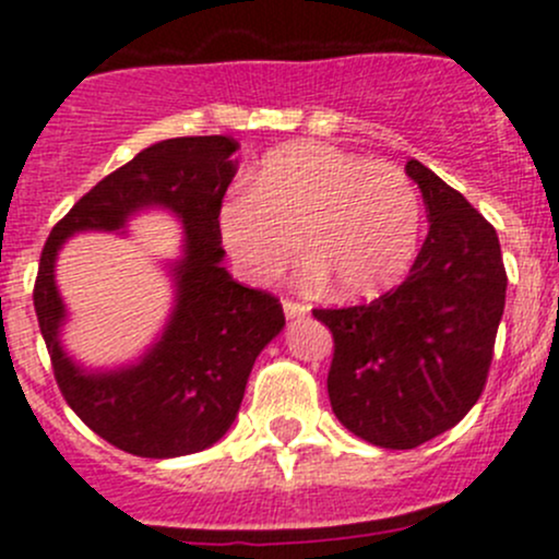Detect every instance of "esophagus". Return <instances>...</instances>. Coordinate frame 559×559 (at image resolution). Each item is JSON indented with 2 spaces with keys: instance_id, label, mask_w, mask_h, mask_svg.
Here are the masks:
<instances>
[{
  "instance_id": "obj_1",
  "label": "esophagus",
  "mask_w": 559,
  "mask_h": 559,
  "mask_svg": "<svg viewBox=\"0 0 559 559\" xmlns=\"http://www.w3.org/2000/svg\"><path fill=\"white\" fill-rule=\"evenodd\" d=\"M284 313L286 319H300V316L308 313L306 302H297V300H284Z\"/></svg>"
}]
</instances>
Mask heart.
Segmentation results:
<instances>
[{"label": "heart", "mask_w": 559, "mask_h": 559, "mask_svg": "<svg viewBox=\"0 0 559 559\" xmlns=\"http://www.w3.org/2000/svg\"><path fill=\"white\" fill-rule=\"evenodd\" d=\"M419 194L400 167L324 143L273 151L248 194L218 213L229 257L253 284L278 278L300 251L308 275L341 297L394 284L419 243Z\"/></svg>", "instance_id": "heart-1"}]
</instances>
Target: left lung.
Instances as JSON below:
<instances>
[{
  "label": "left lung",
  "instance_id": "1",
  "mask_svg": "<svg viewBox=\"0 0 559 559\" xmlns=\"http://www.w3.org/2000/svg\"><path fill=\"white\" fill-rule=\"evenodd\" d=\"M405 173L430 218L411 273L365 306L313 308L335 343L332 411L381 449L421 447L476 405L509 284L492 224L421 162Z\"/></svg>",
  "mask_w": 559,
  "mask_h": 559
}]
</instances>
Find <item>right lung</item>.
I'll use <instances>...</instances> for the list:
<instances>
[{"mask_svg":"<svg viewBox=\"0 0 559 559\" xmlns=\"http://www.w3.org/2000/svg\"><path fill=\"white\" fill-rule=\"evenodd\" d=\"M240 145L224 134L173 138L105 175L50 229L35 281V311L56 384L67 405L116 449L151 460L213 447L233 427L259 352L284 330L278 297L233 281L222 267L218 213ZM159 204L185 222L176 265L179 300L163 341L129 369L86 374L63 354V304L52 281L55 253L75 231L120 228L132 212Z\"/></svg>","mask_w":559,"mask_h":559,"instance_id":"add662e5","label":"right lung"}]
</instances>
